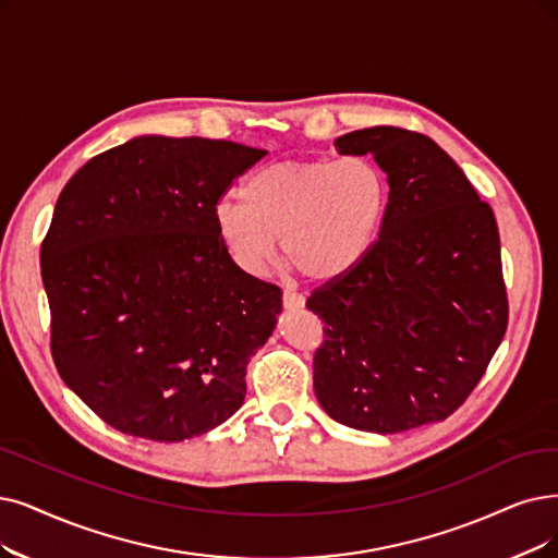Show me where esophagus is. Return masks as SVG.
Listing matches in <instances>:
<instances>
[{"mask_svg": "<svg viewBox=\"0 0 558 558\" xmlns=\"http://www.w3.org/2000/svg\"><path fill=\"white\" fill-rule=\"evenodd\" d=\"M304 302H306L304 295H300V293H295V291H283V306H286V308H291V311L302 308Z\"/></svg>", "mask_w": 558, "mask_h": 558, "instance_id": "esophagus-1", "label": "esophagus"}]
</instances>
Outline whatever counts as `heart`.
<instances>
[{
  "instance_id": "b5f03b06",
  "label": "heart",
  "mask_w": 558,
  "mask_h": 558,
  "mask_svg": "<svg viewBox=\"0 0 558 558\" xmlns=\"http://www.w3.org/2000/svg\"><path fill=\"white\" fill-rule=\"evenodd\" d=\"M242 202L219 198L215 233L247 275L283 256L311 279H339L354 270L380 233L389 206L387 173L362 155L339 160H281L242 183Z\"/></svg>"
}]
</instances>
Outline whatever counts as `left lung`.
<instances>
[{"label": "left lung", "instance_id": "8db88e82", "mask_svg": "<svg viewBox=\"0 0 558 558\" xmlns=\"http://www.w3.org/2000/svg\"><path fill=\"white\" fill-rule=\"evenodd\" d=\"M333 146L373 155L389 206L366 258L306 300L325 320L318 403L377 435L444 421L478 385L508 325L495 213L418 132L377 125Z\"/></svg>", "mask_w": 558, "mask_h": 558}]
</instances>
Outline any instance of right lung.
Masks as SVG:
<instances>
[{
    "label": "right lung",
    "mask_w": 558,
    "mask_h": 558,
    "mask_svg": "<svg viewBox=\"0 0 558 558\" xmlns=\"http://www.w3.org/2000/svg\"><path fill=\"white\" fill-rule=\"evenodd\" d=\"M267 150L142 135L88 160L40 244L61 380L111 428L183 441L240 408L281 291L231 260L213 208Z\"/></svg>",
    "instance_id": "add662e5"
}]
</instances>
